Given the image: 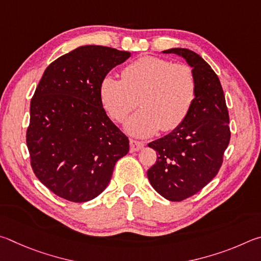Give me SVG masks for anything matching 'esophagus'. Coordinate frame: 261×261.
I'll use <instances>...</instances> for the list:
<instances>
[{"instance_id": "obj_1", "label": "esophagus", "mask_w": 261, "mask_h": 261, "mask_svg": "<svg viewBox=\"0 0 261 261\" xmlns=\"http://www.w3.org/2000/svg\"><path fill=\"white\" fill-rule=\"evenodd\" d=\"M129 143H130V151H132V152L139 151V150H141V149H142V148L144 147V143H143V142H140V141L130 140Z\"/></svg>"}]
</instances>
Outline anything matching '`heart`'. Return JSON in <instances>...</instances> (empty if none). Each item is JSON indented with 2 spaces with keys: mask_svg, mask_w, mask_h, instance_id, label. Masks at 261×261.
Returning a JSON list of instances; mask_svg holds the SVG:
<instances>
[{
  "mask_svg": "<svg viewBox=\"0 0 261 261\" xmlns=\"http://www.w3.org/2000/svg\"><path fill=\"white\" fill-rule=\"evenodd\" d=\"M196 79L191 67L166 59L143 56L123 68L121 80L103 77L99 95L110 117L125 123L128 134L145 138L158 129L171 132L186 120L196 97Z\"/></svg>",
  "mask_w": 261,
  "mask_h": 261,
  "instance_id": "obj_1",
  "label": "heart"
}]
</instances>
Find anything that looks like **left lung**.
Segmentation results:
<instances>
[{"label":"left lung","mask_w":261,"mask_h":261,"mask_svg":"<svg viewBox=\"0 0 261 261\" xmlns=\"http://www.w3.org/2000/svg\"><path fill=\"white\" fill-rule=\"evenodd\" d=\"M193 68L196 97L186 120L170 134L148 147L157 151V162L148 171L153 189L164 198L180 202L204 188L222 164L230 140L229 116L218 75L198 54L172 48Z\"/></svg>","instance_id":"left-lung-1"}]
</instances>
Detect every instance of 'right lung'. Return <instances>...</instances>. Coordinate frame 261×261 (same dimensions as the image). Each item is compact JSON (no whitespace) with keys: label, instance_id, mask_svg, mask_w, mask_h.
Listing matches in <instances>:
<instances>
[{"label":"right lung","instance_id":"add662e5","mask_svg":"<svg viewBox=\"0 0 261 261\" xmlns=\"http://www.w3.org/2000/svg\"><path fill=\"white\" fill-rule=\"evenodd\" d=\"M130 53L82 45L45 68L30 108L26 143L35 175L59 197L82 203L102 193L129 141L103 109L99 86Z\"/></svg>","mask_w":261,"mask_h":261}]
</instances>
